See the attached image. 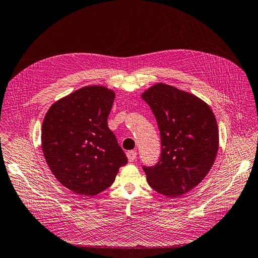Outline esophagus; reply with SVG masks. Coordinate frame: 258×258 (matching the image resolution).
Here are the masks:
<instances>
[{
	"label": "esophagus",
	"mask_w": 258,
	"mask_h": 258,
	"mask_svg": "<svg viewBox=\"0 0 258 258\" xmlns=\"http://www.w3.org/2000/svg\"><path fill=\"white\" fill-rule=\"evenodd\" d=\"M136 155H137V153L135 152V151H130V152H127L126 153V156H127V158H128V161H134L135 159H136Z\"/></svg>",
	"instance_id": "1"
}]
</instances>
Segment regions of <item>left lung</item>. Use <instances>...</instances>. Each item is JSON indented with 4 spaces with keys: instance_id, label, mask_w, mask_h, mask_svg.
I'll return each mask as SVG.
<instances>
[{
    "instance_id": "1",
    "label": "left lung",
    "mask_w": 258,
    "mask_h": 258,
    "mask_svg": "<svg viewBox=\"0 0 258 258\" xmlns=\"http://www.w3.org/2000/svg\"><path fill=\"white\" fill-rule=\"evenodd\" d=\"M161 139L160 160L144 167L156 192L175 198L196 188L210 171L219 149V128L211 107L197 95L159 82L142 93Z\"/></svg>"
}]
</instances>
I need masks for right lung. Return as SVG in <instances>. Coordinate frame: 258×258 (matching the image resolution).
<instances>
[{
    "instance_id": "1",
    "label": "right lung",
    "mask_w": 258,
    "mask_h": 258,
    "mask_svg": "<svg viewBox=\"0 0 258 258\" xmlns=\"http://www.w3.org/2000/svg\"><path fill=\"white\" fill-rule=\"evenodd\" d=\"M115 92L87 86L59 99L47 111L41 148L47 165L63 187L93 197L114 182L127 157L107 126Z\"/></svg>"
}]
</instances>
